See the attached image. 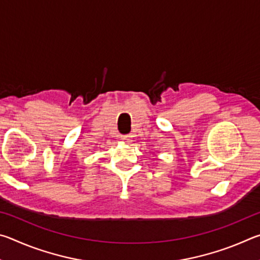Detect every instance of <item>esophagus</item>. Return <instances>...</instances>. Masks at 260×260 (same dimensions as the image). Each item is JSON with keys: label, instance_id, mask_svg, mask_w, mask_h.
I'll return each instance as SVG.
<instances>
[{"label": "esophagus", "instance_id": "34e87169", "mask_svg": "<svg viewBox=\"0 0 260 260\" xmlns=\"http://www.w3.org/2000/svg\"><path fill=\"white\" fill-rule=\"evenodd\" d=\"M121 140H124L125 142H131V136L129 135H124V136H121Z\"/></svg>", "mask_w": 260, "mask_h": 260}]
</instances>
